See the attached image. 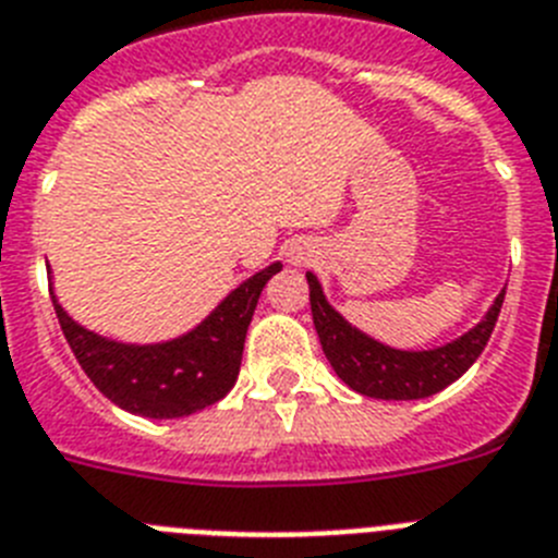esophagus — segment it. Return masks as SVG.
Here are the masks:
<instances>
[{"mask_svg": "<svg viewBox=\"0 0 558 558\" xmlns=\"http://www.w3.org/2000/svg\"><path fill=\"white\" fill-rule=\"evenodd\" d=\"M317 260V246L312 244V241L300 239V241H292V244L286 246V264L292 266H308Z\"/></svg>", "mask_w": 558, "mask_h": 558, "instance_id": "esophagus-1", "label": "esophagus"}]
</instances>
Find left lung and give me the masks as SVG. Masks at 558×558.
<instances>
[{
    "label": "left lung",
    "mask_w": 558,
    "mask_h": 558,
    "mask_svg": "<svg viewBox=\"0 0 558 558\" xmlns=\"http://www.w3.org/2000/svg\"><path fill=\"white\" fill-rule=\"evenodd\" d=\"M306 280L314 328L333 373L356 393L385 401L426 399L458 381L486 348L494 323L500 317L502 298H506V289H502L481 323L454 337L452 342L426 348V351H401L348 323L328 303L317 275L306 272Z\"/></svg>",
    "instance_id": "1"
}]
</instances>
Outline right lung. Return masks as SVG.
<instances>
[{"label": "right lung", "mask_w": 558, "mask_h": 558, "mask_svg": "<svg viewBox=\"0 0 558 558\" xmlns=\"http://www.w3.org/2000/svg\"><path fill=\"white\" fill-rule=\"evenodd\" d=\"M283 264L250 275L198 326L162 342H123L81 326L50 289L58 323L75 360L95 387L125 413L143 418H185L216 404L239 379L250 319L266 280Z\"/></svg>", "instance_id": "1"}]
</instances>
